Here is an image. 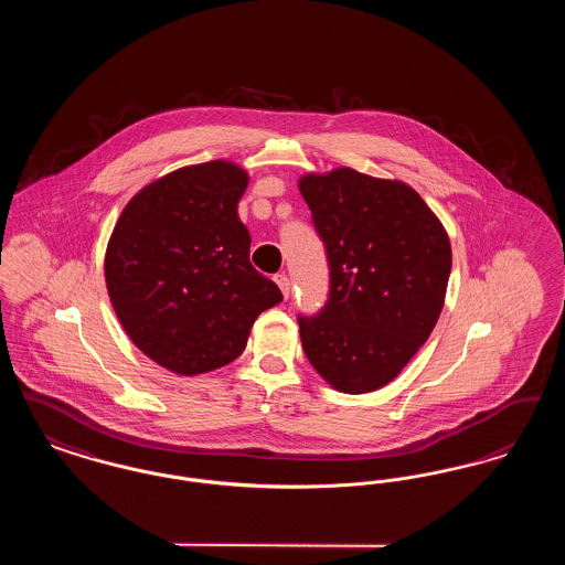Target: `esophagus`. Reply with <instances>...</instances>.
<instances>
[{"label": "esophagus", "instance_id": "1", "mask_svg": "<svg viewBox=\"0 0 565 565\" xmlns=\"http://www.w3.org/2000/svg\"><path fill=\"white\" fill-rule=\"evenodd\" d=\"M275 284L279 286L281 295L286 296V298L290 296V279H288L286 273H277V275H275Z\"/></svg>", "mask_w": 565, "mask_h": 565}]
</instances>
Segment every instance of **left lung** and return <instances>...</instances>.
<instances>
[{"mask_svg":"<svg viewBox=\"0 0 565 565\" xmlns=\"http://www.w3.org/2000/svg\"><path fill=\"white\" fill-rule=\"evenodd\" d=\"M298 186L330 269L322 309L298 313L302 350L332 387L373 392L403 371L436 326L451 273L449 237L403 182L343 167Z\"/></svg>","mask_w":565,"mask_h":565,"instance_id":"1","label":"left lung"}]
</instances>
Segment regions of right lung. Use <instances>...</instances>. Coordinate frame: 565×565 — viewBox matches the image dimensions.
<instances>
[{
  "label": "right lung",
  "mask_w": 565,
  "mask_h": 565,
  "mask_svg": "<svg viewBox=\"0 0 565 565\" xmlns=\"http://www.w3.org/2000/svg\"><path fill=\"white\" fill-rule=\"evenodd\" d=\"M233 162L184 167L135 194L106 252L114 311L135 345L178 375L242 355L256 318L284 296L249 263Z\"/></svg>",
  "instance_id": "obj_1"
}]
</instances>
